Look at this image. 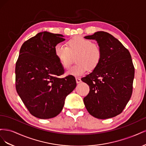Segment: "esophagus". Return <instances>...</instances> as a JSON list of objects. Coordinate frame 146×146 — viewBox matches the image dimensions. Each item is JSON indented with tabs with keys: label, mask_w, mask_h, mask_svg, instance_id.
Wrapping results in <instances>:
<instances>
[{
	"label": "esophagus",
	"mask_w": 146,
	"mask_h": 146,
	"mask_svg": "<svg viewBox=\"0 0 146 146\" xmlns=\"http://www.w3.org/2000/svg\"><path fill=\"white\" fill-rule=\"evenodd\" d=\"M76 82H77V83H79L82 82V80H81V79H80V78H76Z\"/></svg>",
	"instance_id": "34e87169"
}]
</instances>
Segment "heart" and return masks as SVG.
I'll return each instance as SVG.
<instances>
[{
  "label": "heart",
  "mask_w": 146,
  "mask_h": 146,
  "mask_svg": "<svg viewBox=\"0 0 146 146\" xmlns=\"http://www.w3.org/2000/svg\"><path fill=\"white\" fill-rule=\"evenodd\" d=\"M66 46L61 44L55 47V55L61 65L65 69L72 62L76 56L77 64L70 67L66 74L74 77H80L85 74L88 69L94 70L98 67L102 59L100 47L90 39L82 36H74L66 42Z\"/></svg>",
  "instance_id": "1"
}]
</instances>
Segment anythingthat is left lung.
<instances>
[{
  "mask_svg": "<svg viewBox=\"0 0 146 146\" xmlns=\"http://www.w3.org/2000/svg\"><path fill=\"white\" fill-rule=\"evenodd\" d=\"M84 38L94 39L102 50L98 67L82 78L90 86L84 104L96 118L113 117L122 113L132 94L135 68L131 55L118 39L107 32H97Z\"/></svg>",
  "mask_w": 146,
  "mask_h": 146,
  "instance_id": "obj_1",
  "label": "left lung"
}]
</instances>
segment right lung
<instances>
[{
  "label": "right lung",
  "mask_w": 146,
  "mask_h": 146,
  "mask_svg": "<svg viewBox=\"0 0 146 146\" xmlns=\"http://www.w3.org/2000/svg\"><path fill=\"white\" fill-rule=\"evenodd\" d=\"M60 34L38 33L22 45L15 68L16 89L31 114L50 119L62 111L64 100L77 86L64 72L55 55V47L65 40Z\"/></svg>",
  "instance_id": "obj_1"
}]
</instances>
